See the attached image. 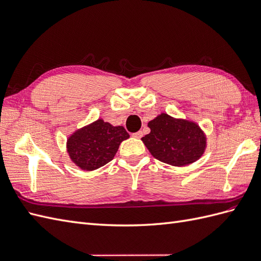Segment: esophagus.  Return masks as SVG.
<instances>
[{
	"mask_svg": "<svg viewBox=\"0 0 261 261\" xmlns=\"http://www.w3.org/2000/svg\"><path fill=\"white\" fill-rule=\"evenodd\" d=\"M143 135H144V133L141 132V130H139V132L134 133V134H133V137H135V138H141V137H143Z\"/></svg>",
	"mask_w": 261,
	"mask_h": 261,
	"instance_id": "esophagus-1",
	"label": "esophagus"
}]
</instances>
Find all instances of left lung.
<instances>
[{"label": "left lung", "mask_w": 261, "mask_h": 261, "mask_svg": "<svg viewBox=\"0 0 261 261\" xmlns=\"http://www.w3.org/2000/svg\"><path fill=\"white\" fill-rule=\"evenodd\" d=\"M148 126L151 129L143 141L151 154L161 162L183 167L198 160L206 147V137L199 126L176 120L162 113Z\"/></svg>", "instance_id": "left-lung-1"}]
</instances>
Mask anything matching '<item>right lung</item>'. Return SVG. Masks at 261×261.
I'll list each match as a JSON object with an SVG mask.
<instances>
[{"instance_id":"right-lung-1","label":"right lung","mask_w":261,"mask_h":261,"mask_svg":"<svg viewBox=\"0 0 261 261\" xmlns=\"http://www.w3.org/2000/svg\"><path fill=\"white\" fill-rule=\"evenodd\" d=\"M128 137L123 126H113L98 120L69 137L67 151L81 169L92 171L111 161L118 146Z\"/></svg>"}]
</instances>
